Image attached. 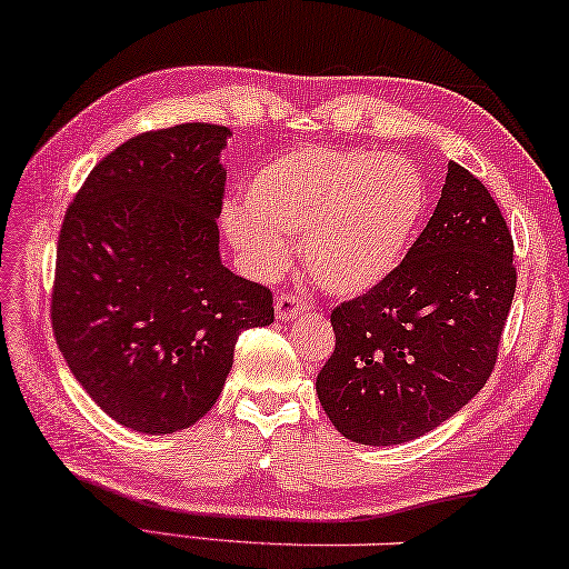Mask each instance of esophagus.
<instances>
[{
    "label": "esophagus",
    "instance_id": "obj_1",
    "mask_svg": "<svg viewBox=\"0 0 569 569\" xmlns=\"http://www.w3.org/2000/svg\"><path fill=\"white\" fill-rule=\"evenodd\" d=\"M305 310H308V302H305L300 295H292V292H279L277 295V302H274L277 320H292Z\"/></svg>",
    "mask_w": 569,
    "mask_h": 569
}]
</instances>
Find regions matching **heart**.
<instances>
[{
  "mask_svg": "<svg viewBox=\"0 0 569 569\" xmlns=\"http://www.w3.org/2000/svg\"><path fill=\"white\" fill-rule=\"evenodd\" d=\"M247 206L223 208V231L261 277L290 259L302 236L310 274L340 297L371 292L397 272L430 206L425 174L401 157L302 147L251 174Z\"/></svg>",
  "mask_w": 569,
  "mask_h": 569,
  "instance_id": "heart-1",
  "label": "heart"
}]
</instances>
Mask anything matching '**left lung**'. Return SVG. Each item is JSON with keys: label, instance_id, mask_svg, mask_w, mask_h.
<instances>
[{"label": "left lung", "instance_id": "left-lung-1", "mask_svg": "<svg viewBox=\"0 0 569 569\" xmlns=\"http://www.w3.org/2000/svg\"><path fill=\"white\" fill-rule=\"evenodd\" d=\"M513 290L506 218L483 182L450 162L397 272L330 312L336 351L315 389L336 430L379 448L460 412L493 371Z\"/></svg>", "mask_w": 569, "mask_h": 569}]
</instances>
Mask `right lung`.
<instances>
[{
	"label": "right lung",
	"instance_id": "add662e5",
	"mask_svg": "<svg viewBox=\"0 0 569 569\" xmlns=\"http://www.w3.org/2000/svg\"><path fill=\"white\" fill-rule=\"evenodd\" d=\"M229 129L178 124L96 164L58 236L52 333L119 425L170 435L221 395L241 330L274 322L272 292L218 254Z\"/></svg>",
	"mask_w": 569,
	"mask_h": 569
}]
</instances>
